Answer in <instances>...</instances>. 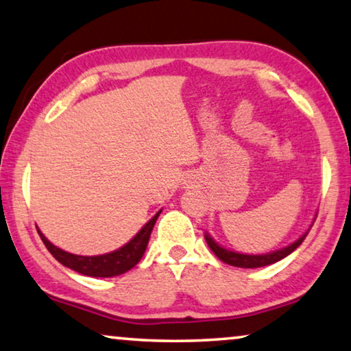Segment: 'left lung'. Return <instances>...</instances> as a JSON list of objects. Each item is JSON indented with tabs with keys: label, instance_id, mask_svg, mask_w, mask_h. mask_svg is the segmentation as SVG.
<instances>
[{
	"label": "left lung",
	"instance_id": "1",
	"mask_svg": "<svg viewBox=\"0 0 351 351\" xmlns=\"http://www.w3.org/2000/svg\"><path fill=\"white\" fill-rule=\"evenodd\" d=\"M307 233L309 232H306L300 239H298V241H295L290 245H287V247L276 250V252H271V254H265V255H245V254L232 252V250L223 249L217 243H214L213 238H209V234H205V239L209 245V249H211L214 255H216L219 260H222L223 263L238 266V268H260V266L273 265V263H276V261L285 258L287 255H290L293 250L298 247V245H301V243L304 241Z\"/></svg>",
	"mask_w": 351,
	"mask_h": 351
}]
</instances>
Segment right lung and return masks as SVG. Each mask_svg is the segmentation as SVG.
Returning <instances> with one entry per match:
<instances>
[{
    "mask_svg": "<svg viewBox=\"0 0 351 351\" xmlns=\"http://www.w3.org/2000/svg\"><path fill=\"white\" fill-rule=\"evenodd\" d=\"M159 214L160 211L156 214V216L151 219V221L146 223V226L140 230V232L135 234L128 244L123 245L121 249L106 255H96V257H83V255H74V254L64 252V250H61L60 247H56V245L51 244L49 239L39 232V230L38 233L42 239V243H44L45 247L49 249V252L53 255L61 265H64L67 268L74 269L83 276L113 277V276L124 274L125 271L132 269L134 266L142 260L146 250V245H148V241H149L151 232H153V227L156 221H158Z\"/></svg>",
    "mask_w": 351,
    "mask_h": 351,
    "instance_id": "right-lung-1",
    "label": "right lung"
}]
</instances>
